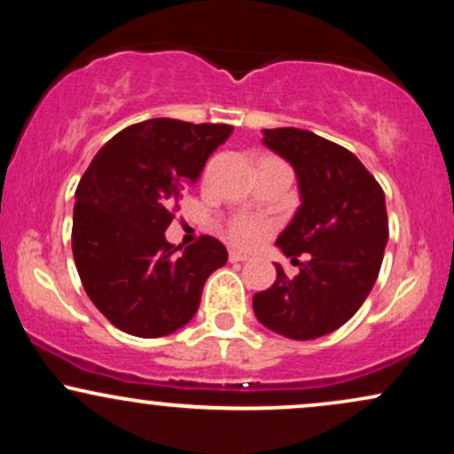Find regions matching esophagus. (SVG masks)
I'll return each mask as SVG.
<instances>
[{
    "label": "esophagus",
    "mask_w": 454,
    "mask_h": 454,
    "mask_svg": "<svg viewBox=\"0 0 454 454\" xmlns=\"http://www.w3.org/2000/svg\"><path fill=\"white\" fill-rule=\"evenodd\" d=\"M249 256H247V254H241V252H234V249H232V252L231 254H228V260H231V262H245V260H247Z\"/></svg>",
    "instance_id": "esophagus-1"
}]
</instances>
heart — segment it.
<instances>
[{
    "mask_svg": "<svg viewBox=\"0 0 454 454\" xmlns=\"http://www.w3.org/2000/svg\"><path fill=\"white\" fill-rule=\"evenodd\" d=\"M273 228L275 223L267 220V217L241 213V215H234L223 223V234H226V239L234 247L254 249L273 232Z\"/></svg>",
    "mask_w": 454,
    "mask_h": 454,
    "instance_id": "b5f03b06",
    "label": "heart"
}]
</instances>
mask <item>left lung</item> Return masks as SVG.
<instances>
[{
    "label": "left lung",
    "mask_w": 454,
    "mask_h": 454,
    "mask_svg": "<svg viewBox=\"0 0 454 454\" xmlns=\"http://www.w3.org/2000/svg\"><path fill=\"white\" fill-rule=\"evenodd\" d=\"M262 143L290 161L301 207L278 237L299 267L278 269L269 290L254 294V314L290 340H316L346 325L364 303L388 241L382 187L352 151L299 128L262 129Z\"/></svg>",
    "instance_id": "left-lung-1"
}]
</instances>
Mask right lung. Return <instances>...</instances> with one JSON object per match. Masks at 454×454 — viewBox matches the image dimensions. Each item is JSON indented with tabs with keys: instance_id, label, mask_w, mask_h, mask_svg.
<instances>
[{
	"instance_id": "add662e5",
	"label": "right lung",
	"mask_w": 454,
	"mask_h": 454,
	"mask_svg": "<svg viewBox=\"0 0 454 454\" xmlns=\"http://www.w3.org/2000/svg\"><path fill=\"white\" fill-rule=\"evenodd\" d=\"M232 126L149 119L98 151L76 187L72 254L82 288L106 320L134 337L185 326L202 286L228 252L202 234L179 254L164 232L187 187Z\"/></svg>"
}]
</instances>
